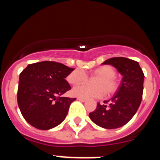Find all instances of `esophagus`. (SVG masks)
<instances>
[{
  "label": "esophagus",
  "mask_w": 160,
  "mask_h": 160,
  "mask_svg": "<svg viewBox=\"0 0 160 160\" xmlns=\"http://www.w3.org/2000/svg\"><path fill=\"white\" fill-rule=\"evenodd\" d=\"M77 99L80 102H83L87 101V99H85V98H77Z\"/></svg>",
  "instance_id": "34e87169"
}]
</instances>
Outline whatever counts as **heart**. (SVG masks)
I'll return each instance as SVG.
<instances>
[{
  "instance_id": "obj_1",
  "label": "heart",
  "mask_w": 160,
  "mask_h": 160,
  "mask_svg": "<svg viewBox=\"0 0 160 160\" xmlns=\"http://www.w3.org/2000/svg\"><path fill=\"white\" fill-rule=\"evenodd\" d=\"M90 75L98 78L94 82L96 87L87 86L76 87L72 90V94L82 98H100L106 94L112 95L117 92L119 87V82L116 79V70L110 65H103L92 70ZM68 82L71 85L84 84L88 80V76L83 70L77 69L72 71L66 78Z\"/></svg>"
}]
</instances>
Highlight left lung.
<instances>
[{
	"mask_svg": "<svg viewBox=\"0 0 160 160\" xmlns=\"http://www.w3.org/2000/svg\"><path fill=\"white\" fill-rule=\"evenodd\" d=\"M111 65L122 75L118 90L111 99L99 102L90 118L96 125L116 129L128 123L142 101L144 74L138 62L127 58H112L102 63Z\"/></svg>",
	"mask_w": 160,
	"mask_h": 160,
	"instance_id": "8db88e82",
	"label": "left lung"
}]
</instances>
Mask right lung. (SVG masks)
<instances>
[{
    "instance_id": "1",
    "label": "right lung",
    "mask_w": 160,
    "mask_h": 160,
    "mask_svg": "<svg viewBox=\"0 0 160 160\" xmlns=\"http://www.w3.org/2000/svg\"><path fill=\"white\" fill-rule=\"evenodd\" d=\"M73 70L62 63L44 61L28 65L20 73L18 107L33 128L52 129L66 118L76 98L62 95L71 89L65 78Z\"/></svg>"
}]
</instances>
